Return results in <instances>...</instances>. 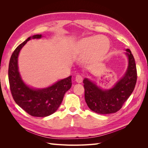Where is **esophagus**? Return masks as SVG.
Masks as SVG:
<instances>
[{
    "instance_id": "obj_1",
    "label": "esophagus",
    "mask_w": 148,
    "mask_h": 148,
    "mask_svg": "<svg viewBox=\"0 0 148 148\" xmlns=\"http://www.w3.org/2000/svg\"><path fill=\"white\" fill-rule=\"evenodd\" d=\"M83 77L82 75H78L76 76V78H75V81L77 82L78 83H81L83 82Z\"/></svg>"
}]
</instances>
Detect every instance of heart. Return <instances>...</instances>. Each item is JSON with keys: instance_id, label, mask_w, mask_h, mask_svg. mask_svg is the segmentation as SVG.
Segmentation results:
<instances>
[{"instance_id": "obj_1", "label": "heart", "mask_w": 148, "mask_h": 148, "mask_svg": "<svg viewBox=\"0 0 148 148\" xmlns=\"http://www.w3.org/2000/svg\"><path fill=\"white\" fill-rule=\"evenodd\" d=\"M102 38L104 40H101ZM110 48L109 39L106 37L96 36L83 38L79 41L75 47L77 54L82 56L88 53V59L99 60L104 57Z\"/></svg>"}]
</instances>
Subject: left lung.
Returning <instances> with one entry per match:
<instances>
[{
    "mask_svg": "<svg viewBox=\"0 0 148 148\" xmlns=\"http://www.w3.org/2000/svg\"><path fill=\"white\" fill-rule=\"evenodd\" d=\"M128 66L123 77L109 90H102L87 78L83 80L84 98L89 108L100 114L117 112L133 92L137 80L135 59L129 49H126Z\"/></svg>",
    "mask_w": 148,
    "mask_h": 148,
    "instance_id": "8db88e82",
    "label": "left lung"
}]
</instances>
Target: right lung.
Wrapping results in <instances>:
<instances>
[{
    "mask_svg": "<svg viewBox=\"0 0 148 148\" xmlns=\"http://www.w3.org/2000/svg\"><path fill=\"white\" fill-rule=\"evenodd\" d=\"M41 37V34L34 35L20 44L12 54L8 66V80L13 99L28 114L38 117L54 113L61 104L65 92L71 86V76L41 89L31 88L22 81L18 67L19 52L29 40Z\"/></svg>",
    "mask_w": 148,
    "mask_h": 148,
    "instance_id": "1",
    "label": "right lung"
}]
</instances>
